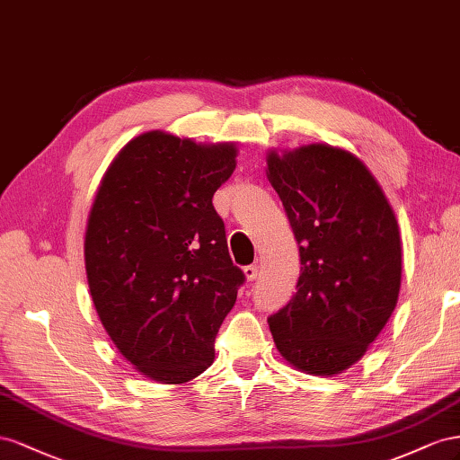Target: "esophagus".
<instances>
[{"label":"esophagus","mask_w":460,"mask_h":460,"mask_svg":"<svg viewBox=\"0 0 460 460\" xmlns=\"http://www.w3.org/2000/svg\"><path fill=\"white\" fill-rule=\"evenodd\" d=\"M243 271H244V275H246V279H248V281H254V279L258 278V264L244 266V268H243Z\"/></svg>","instance_id":"34e87169"}]
</instances>
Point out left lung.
<instances>
[{
  "mask_svg": "<svg viewBox=\"0 0 460 460\" xmlns=\"http://www.w3.org/2000/svg\"><path fill=\"white\" fill-rule=\"evenodd\" d=\"M300 252L296 293L268 318L295 368L333 376L364 357L397 306L401 234L382 187L357 155L325 144L268 155Z\"/></svg>",
  "mask_w": 460,
  "mask_h": 460,
  "instance_id": "left-lung-1",
  "label": "left lung"
}]
</instances>
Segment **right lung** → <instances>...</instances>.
<instances>
[{
    "instance_id": "1",
    "label": "right lung",
    "mask_w": 460,
    "mask_h": 460,
    "mask_svg": "<svg viewBox=\"0 0 460 460\" xmlns=\"http://www.w3.org/2000/svg\"><path fill=\"white\" fill-rule=\"evenodd\" d=\"M234 157V144L152 130L117 154L92 204V300L117 350L155 382L185 384L214 362L219 325L244 283L212 204Z\"/></svg>"
}]
</instances>
